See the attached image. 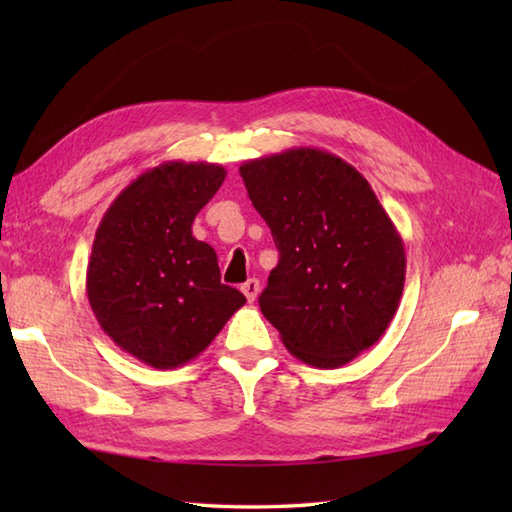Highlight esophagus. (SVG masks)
<instances>
[{"label": "esophagus", "mask_w": 512, "mask_h": 512, "mask_svg": "<svg viewBox=\"0 0 512 512\" xmlns=\"http://www.w3.org/2000/svg\"><path fill=\"white\" fill-rule=\"evenodd\" d=\"M242 292L246 295V299L253 303L257 299V295H259V281L257 279H248L246 284H242Z\"/></svg>", "instance_id": "34e87169"}]
</instances>
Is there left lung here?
Masks as SVG:
<instances>
[{
    "mask_svg": "<svg viewBox=\"0 0 512 512\" xmlns=\"http://www.w3.org/2000/svg\"><path fill=\"white\" fill-rule=\"evenodd\" d=\"M239 176L279 250L264 317L299 361L350 363L385 334L405 288L394 222L350 162L317 147L246 160Z\"/></svg>",
    "mask_w": 512,
    "mask_h": 512,
    "instance_id": "1",
    "label": "left lung"
}]
</instances>
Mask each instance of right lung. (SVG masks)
Masks as SVG:
<instances>
[{"label":"right lung","instance_id":"add662e5","mask_svg":"<svg viewBox=\"0 0 512 512\" xmlns=\"http://www.w3.org/2000/svg\"><path fill=\"white\" fill-rule=\"evenodd\" d=\"M224 178L213 162H162L127 184L96 228L90 308L103 332L149 367L189 363L246 303L220 281L213 246L191 233Z\"/></svg>","mask_w":512,"mask_h":512}]
</instances>
